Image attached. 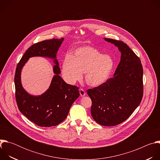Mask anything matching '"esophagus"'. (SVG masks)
<instances>
[{"label":"esophagus","instance_id":"34e87169","mask_svg":"<svg viewBox=\"0 0 160 160\" xmlns=\"http://www.w3.org/2000/svg\"><path fill=\"white\" fill-rule=\"evenodd\" d=\"M79 91H80V96H81L82 97H83V96H85V94H86L85 91L83 88H80V90H79Z\"/></svg>","mask_w":160,"mask_h":160}]
</instances>
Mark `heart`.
<instances>
[{"label":"heart","mask_w":160,"mask_h":160,"mask_svg":"<svg viewBox=\"0 0 160 160\" xmlns=\"http://www.w3.org/2000/svg\"><path fill=\"white\" fill-rule=\"evenodd\" d=\"M114 61L108 54H102L97 49L83 46L77 49L73 56H66L62 64V75L70 84L80 81L85 73L87 83L98 87L109 78L113 69Z\"/></svg>","instance_id":"heart-1"}]
</instances>
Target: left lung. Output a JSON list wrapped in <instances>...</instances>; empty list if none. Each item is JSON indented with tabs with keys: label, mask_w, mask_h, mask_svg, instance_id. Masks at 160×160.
I'll list each match as a JSON object with an SVG mask.
<instances>
[{
	"label": "left lung",
	"mask_w": 160,
	"mask_h": 160,
	"mask_svg": "<svg viewBox=\"0 0 160 160\" xmlns=\"http://www.w3.org/2000/svg\"><path fill=\"white\" fill-rule=\"evenodd\" d=\"M118 47L121 59L114 77L104 83L89 88L91 115L99 124L110 127L127 118L140 104L143 96V68L139 58L120 40L104 38Z\"/></svg>",
	"instance_id": "8db88e82"
}]
</instances>
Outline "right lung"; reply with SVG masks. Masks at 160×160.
Masks as SVG:
<instances>
[{
	"label": "right lung",
	"mask_w": 160,
	"mask_h": 160,
	"mask_svg": "<svg viewBox=\"0 0 160 160\" xmlns=\"http://www.w3.org/2000/svg\"><path fill=\"white\" fill-rule=\"evenodd\" d=\"M64 38L43 40L32 45L18 62L14 76L15 96L19 110L29 120L38 126L50 127L61 123L67 117L70 109L79 97V88L67 84L59 76L57 52ZM42 56L54 59L55 75L47 92L38 97L32 96L22 88L20 82L22 68L30 57Z\"/></svg>",
	"instance_id": "add662e5"
}]
</instances>
